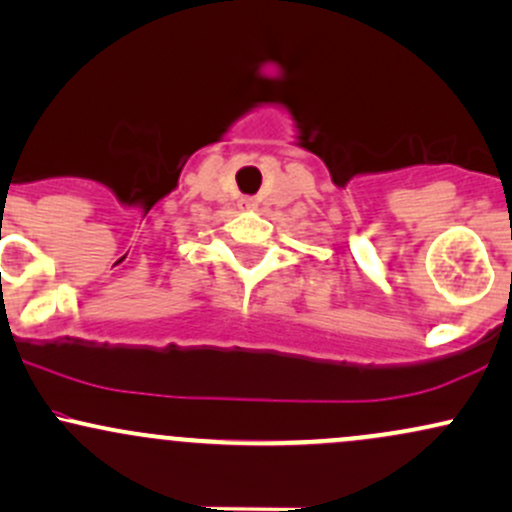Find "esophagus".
<instances>
[{"instance_id":"34e87169","label":"esophagus","mask_w":512,"mask_h":512,"mask_svg":"<svg viewBox=\"0 0 512 512\" xmlns=\"http://www.w3.org/2000/svg\"><path fill=\"white\" fill-rule=\"evenodd\" d=\"M238 207L243 209V211H252V209L257 207V202H255V199H250V197H243V199H240V202H238Z\"/></svg>"}]
</instances>
